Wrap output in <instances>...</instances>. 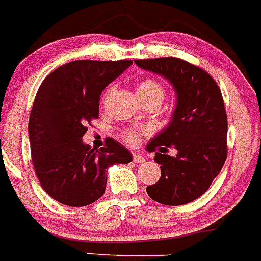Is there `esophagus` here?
Segmentation results:
<instances>
[{"label": "esophagus", "instance_id": "34e87169", "mask_svg": "<svg viewBox=\"0 0 261 261\" xmlns=\"http://www.w3.org/2000/svg\"><path fill=\"white\" fill-rule=\"evenodd\" d=\"M133 162L144 163V162H146V158L142 157V155H139V154H133Z\"/></svg>", "mask_w": 261, "mask_h": 261}]
</instances>
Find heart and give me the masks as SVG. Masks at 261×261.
I'll list each match as a JSON object with an SVG mask.
<instances>
[{
  "label": "heart",
  "mask_w": 261,
  "mask_h": 261,
  "mask_svg": "<svg viewBox=\"0 0 261 261\" xmlns=\"http://www.w3.org/2000/svg\"><path fill=\"white\" fill-rule=\"evenodd\" d=\"M137 95L139 99H160L162 101L163 96H165V88L157 79L146 77L137 85ZM146 133V129H129L124 133V139L127 143L136 146L139 142V136Z\"/></svg>",
  "instance_id": "1"
}]
</instances>
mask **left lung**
I'll return each mask as SVG.
<instances>
[{"mask_svg": "<svg viewBox=\"0 0 261 261\" xmlns=\"http://www.w3.org/2000/svg\"><path fill=\"white\" fill-rule=\"evenodd\" d=\"M134 63L167 79L177 98L170 124L147 144L161 165V178L147 187V193L163 205L192 202L208 190L227 157V117L221 90L207 72L182 59ZM171 146L177 149L176 158L164 154Z\"/></svg>", "mask_w": 261, "mask_h": 261, "instance_id": "obj_1", "label": "left lung"}]
</instances>
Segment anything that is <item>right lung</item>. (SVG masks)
<instances>
[{
	"label": "right lung",
	"instance_id": "right-lung-1",
	"mask_svg": "<svg viewBox=\"0 0 261 261\" xmlns=\"http://www.w3.org/2000/svg\"><path fill=\"white\" fill-rule=\"evenodd\" d=\"M132 64L71 61L40 85L29 120L31 158L42 189L58 202L71 207L95 202L106 192L108 167L133 160L113 138L100 149L82 141L98 118L101 91Z\"/></svg>",
	"mask_w": 261,
	"mask_h": 261
}]
</instances>
